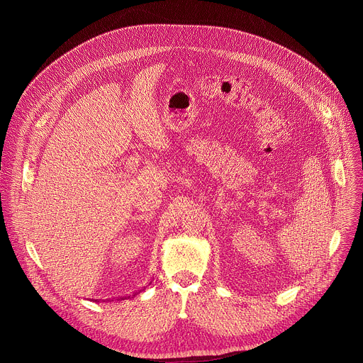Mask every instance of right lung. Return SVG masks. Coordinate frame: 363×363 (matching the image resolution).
<instances>
[{"mask_svg":"<svg viewBox=\"0 0 363 363\" xmlns=\"http://www.w3.org/2000/svg\"><path fill=\"white\" fill-rule=\"evenodd\" d=\"M135 294H137V292H135ZM135 294H134V295H133V296H135ZM128 298H130V296H128Z\"/></svg>","mask_w":363,"mask_h":363,"instance_id":"add662e5","label":"right lung"}]
</instances>
